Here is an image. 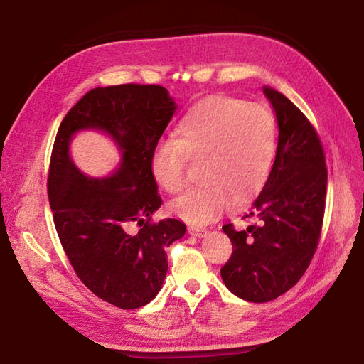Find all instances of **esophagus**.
I'll return each mask as SVG.
<instances>
[{
  "label": "esophagus",
  "instance_id": "obj_1",
  "mask_svg": "<svg viewBox=\"0 0 364 364\" xmlns=\"http://www.w3.org/2000/svg\"><path fill=\"white\" fill-rule=\"evenodd\" d=\"M188 231H189L191 236H196V237H203L208 233L205 228H196V227H189Z\"/></svg>",
  "mask_w": 364,
  "mask_h": 364
}]
</instances>
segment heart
I'll list each match as a JSON object with an SVG mask.
<instances>
[{"mask_svg": "<svg viewBox=\"0 0 364 364\" xmlns=\"http://www.w3.org/2000/svg\"><path fill=\"white\" fill-rule=\"evenodd\" d=\"M277 145L274 115L261 105L233 97H211L196 105L175 131V141L151 154V175L168 194L186 188V158L203 159V186L172 203V213L194 225L245 205L264 188Z\"/></svg>", "mask_w": 364, "mask_h": 364, "instance_id": "heart-1", "label": "heart"}]
</instances>
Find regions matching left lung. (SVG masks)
<instances>
[{
  "label": "left lung",
  "mask_w": 364,
  "mask_h": 364,
  "mask_svg": "<svg viewBox=\"0 0 364 364\" xmlns=\"http://www.w3.org/2000/svg\"><path fill=\"white\" fill-rule=\"evenodd\" d=\"M272 105L278 144L272 170L244 218L258 223L222 230L233 253L220 269L227 288L247 301L264 304L296 284L311 262L326 211V156L311 123L272 87H262Z\"/></svg>",
  "instance_id": "obj_1"
}]
</instances>
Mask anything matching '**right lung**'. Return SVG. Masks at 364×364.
I'll return each mask as SVG.
<instances>
[{
  "label": "right lung",
  "mask_w": 364,
  "mask_h": 364,
  "mask_svg": "<svg viewBox=\"0 0 364 364\" xmlns=\"http://www.w3.org/2000/svg\"><path fill=\"white\" fill-rule=\"evenodd\" d=\"M175 111L166 87H95L67 112L54 141L48 198L60 244L80 280L122 310L156 297L168 267L166 249L186 233L181 220L150 222L162 205L151 154ZM81 130L103 132L118 146L112 174L89 177L75 167L70 145ZM134 223L141 228L131 234Z\"/></svg>",
  "instance_id": "right-lung-1"
}]
</instances>
